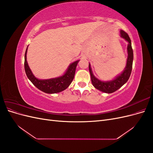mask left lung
Here are the masks:
<instances>
[{
	"mask_svg": "<svg viewBox=\"0 0 153 153\" xmlns=\"http://www.w3.org/2000/svg\"><path fill=\"white\" fill-rule=\"evenodd\" d=\"M121 33V37L128 41V58L126 61V65L123 71L118 75L115 78L112 80L109 81H101L97 78L92 73L91 64L89 63V69L91 78V82L93 86L96 89L99 91L105 92V93H112V92L116 91L119 88H121L124 84H126L128 80L129 76H130L131 70H132V65L133 61V52L131 47V39L129 38V36L126 32L123 30L120 31Z\"/></svg>",
	"mask_w": 153,
	"mask_h": 153,
	"instance_id": "8db88e82",
	"label": "left lung"
}]
</instances>
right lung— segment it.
Masks as SVG:
<instances>
[{
  "label": "right lung",
  "instance_id": "1",
  "mask_svg": "<svg viewBox=\"0 0 153 153\" xmlns=\"http://www.w3.org/2000/svg\"><path fill=\"white\" fill-rule=\"evenodd\" d=\"M27 48H28V47H27L25 53V71L27 77L32 84L40 91L48 94L57 93V92H60L67 89L71 84L74 76H75L76 68L78 62L80 61L79 60L69 64L65 73L61 76L50 78V79H38L33 75L28 65V63H27Z\"/></svg>",
  "mask_w": 153,
  "mask_h": 153
}]
</instances>
